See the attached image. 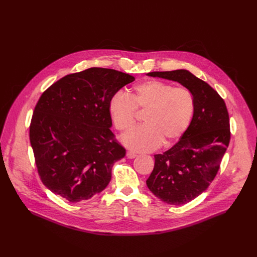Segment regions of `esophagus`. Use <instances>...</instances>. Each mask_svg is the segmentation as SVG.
<instances>
[{"label": "esophagus", "mask_w": 257, "mask_h": 257, "mask_svg": "<svg viewBox=\"0 0 257 257\" xmlns=\"http://www.w3.org/2000/svg\"><path fill=\"white\" fill-rule=\"evenodd\" d=\"M126 157H127L128 159H134V158L137 157V155L135 154V153H133V152H127V153H126Z\"/></svg>", "instance_id": "1"}]
</instances>
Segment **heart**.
<instances>
[{
	"instance_id": "heart-1",
	"label": "heart",
	"mask_w": 257,
	"mask_h": 257,
	"mask_svg": "<svg viewBox=\"0 0 257 257\" xmlns=\"http://www.w3.org/2000/svg\"><path fill=\"white\" fill-rule=\"evenodd\" d=\"M195 108L189 89L156 79L135 85L130 97L117 92L108 103L110 117L121 133L134 126L136 109L146 111L144 125L123 138V144L135 152L154 151L162 143L169 145L178 140L189 129Z\"/></svg>"
}]
</instances>
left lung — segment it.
I'll list each match as a JSON object with an SVG mask.
<instances>
[{
    "label": "left lung",
    "mask_w": 257,
    "mask_h": 257,
    "mask_svg": "<svg viewBox=\"0 0 257 257\" xmlns=\"http://www.w3.org/2000/svg\"><path fill=\"white\" fill-rule=\"evenodd\" d=\"M149 76L177 81L195 98V114L179 142L155 155L147 187L164 203L185 205L208 188L217 174L230 140L229 116L219 94L186 69L154 71Z\"/></svg>",
    "instance_id": "8db88e82"
}]
</instances>
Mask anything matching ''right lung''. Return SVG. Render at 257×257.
<instances>
[{
  "instance_id": "1",
  "label": "right lung",
  "mask_w": 257,
  "mask_h": 257,
  "mask_svg": "<svg viewBox=\"0 0 257 257\" xmlns=\"http://www.w3.org/2000/svg\"><path fill=\"white\" fill-rule=\"evenodd\" d=\"M135 77L91 67L68 74L40 97L30 141L43 184L70 203L92 198L107 187L114 163L126 150L110 130V98Z\"/></svg>"
}]
</instances>
